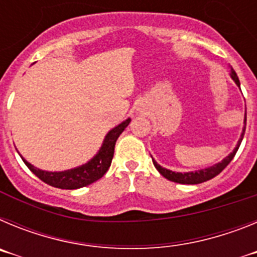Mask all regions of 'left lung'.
I'll list each match as a JSON object with an SVG mask.
<instances>
[{"label": "left lung", "instance_id": "1", "mask_svg": "<svg viewBox=\"0 0 257 257\" xmlns=\"http://www.w3.org/2000/svg\"><path fill=\"white\" fill-rule=\"evenodd\" d=\"M230 77L231 79L234 81L235 85L240 88V83H239V79H238L237 73L234 72L233 68H230ZM244 131H246V112H244V119H243V128H242V133H240V138L238 140L237 145H235V148L233 149L231 153H229L228 156L221 161V162H217L215 165L210 166V167H206V169H201V170H197V171H188V172H175L171 171L169 169H165L162 167L161 165L156 162L153 160V157H152V160H153V165L158 172L162 175L163 178H166L167 180L170 181H174V183H179V184H201V183H205V181L210 180V179L215 178L216 175H219L222 170L225 169L226 166L230 163V161L233 160V157L235 156L237 153L238 148H239L240 143L243 140V136H244Z\"/></svg>", "mask_w": 257, "mask_h": 257}]
</instances>
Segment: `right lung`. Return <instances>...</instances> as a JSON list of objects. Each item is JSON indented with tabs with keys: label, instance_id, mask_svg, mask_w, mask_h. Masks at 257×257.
Returning a JSON list of instances; mask_svg holds the SVG:
<instances>
[{
	"label": "right lung",
	"instance_id": "add662e5",
	"mask_svg": "<svg viewBox=\"0 0 257 257\" xmlns=\"http://www.w3.org/2000/svg\"><path fill=\"white\" fill-rule=\"evenodd\" d=\"M130 122L131 118H127L118 126L113 127L112 130L105 135L100 149L97 151V153L92 157L91 160L87 161L83 165L73 167V169L64 170V171H45V170L37 169L28 161L24 160L22 154H20V157H22L23 162L27 165V167L38 179H41L51 187L60 188V189H78V188L87 187L90 184L103 178V175L108 171L110 163H112L113 154H114L115 142Z\"/></svg>",
	"mask_w": 257,
	"mask_h": 257
}]
</instances>
